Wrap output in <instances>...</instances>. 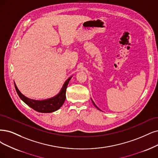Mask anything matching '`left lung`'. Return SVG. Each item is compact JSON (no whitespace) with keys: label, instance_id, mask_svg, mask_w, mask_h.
I'll list each match as a JSON object with an SVG mask.
<instances>
[{"label":"left lung","instance_id":"8db88e82","mask_svg":"<svg viewBox=\"0 0 158 158\" xmlns=\"http://www.w3.org/2000/svg\"><path fill=\"white\" fill-rule=\"evenodd\" d=\"M92 102H93V103H94V106H96V108H98V107H97V106H96V105H95V103H94V102H93V101H92ZM98 109H99V108H98Z\"/></svg>","mask_w":158,"mask_h":158}]
</instances>
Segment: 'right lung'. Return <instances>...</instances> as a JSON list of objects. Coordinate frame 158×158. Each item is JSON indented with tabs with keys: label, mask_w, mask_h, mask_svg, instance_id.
Instances as JSON below:
<instances>
[{
	"label": "right lung",
	"mask_w": 158,
	"mask_h": 158,
	"mask_svg": "<svg viewBox=\"0 0 158 158\" xmlns=\"http://www.w3.org/2000/svg\"><path fill=\"white\" fill-rule=\"evenodd\" d=\"M72 77L69 78L66 83H64L60 92L55 97L48 99V100H42V101H37L31 100L24 95H23L19 90L17 89V87L15 85V88L17 94L19 96L21 100L24 102L29 107H31L34 110H36L40 113H52L55 110H58L64 103L66 100V92L67 86L69 83V80L71 79Z\"/></svg>",
	"instance_id": "add662e5"
}]
</instances>
